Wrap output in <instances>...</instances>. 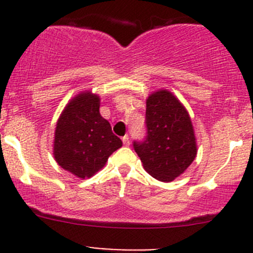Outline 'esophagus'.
Returning <instances> with one entry per match:
<instances>
[{
	"mask_svg": "<svg viewBox=\"0 0 253 253\" xmlns=\"http://www.w3.org/2000/svg\"><path fill=\"white\" fill-rule=\"evenodd\" d=\"M122 142H124V144L126 145V147H128V145H129V137L127 136V134L125 137H122Z\"/></svg>",
	"mask_w": 253,
	"mask_h": 253,
	"instance_id": "1",
	"label": "esophagus"
}]
</instances>
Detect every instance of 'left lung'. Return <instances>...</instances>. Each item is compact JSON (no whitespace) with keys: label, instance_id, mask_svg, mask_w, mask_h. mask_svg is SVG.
<instances>
[{"label":"left lung","instance_id":"obj_1","mask_svg":"<svg viewBox=\"0 0 253 253\" xmlns=\"http://www.w3.org/2000/svg\"><path fill=\"white\" fill-rule=\"evenodd\" d=\"M147 136L133 142L145 171L157 180L170 182L192 164L197 144L192 121L185 106L167 89L147 99Z\"/></svg>","mask_w":253,"mask_h":253}]
</instances>
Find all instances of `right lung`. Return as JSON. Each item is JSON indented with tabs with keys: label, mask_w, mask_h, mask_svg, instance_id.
I'll use <instances>...</instances> for the list:
<instances>
[{
	"label": "right lung",
	"mask_w": 253,
	"mask_h": 253,
	"mask_svg": "<svg viewBox=\"0 0 253 253\" xmlns=\"http://www.w3.org/2000/svg\"><path fill=\"white\" fill-rule=\"evenodd\" d=\"M100 98L82 91L63 109L56 124L53 157L62 169L77 177H91L122 147L108 120L99 111Z\"/></svg>",
	"instance_id": "add662e5"
}]
</instances>
